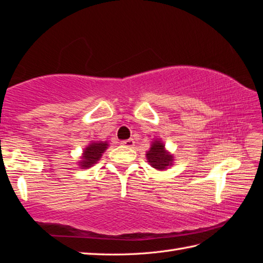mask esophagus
Listing matches in <instances>:
<instances>
[{"label": "esophagus", "mask_w": 263, "mask_h": 263, "mask_svg": "<svg viewBox=\"0 0 263 263\" xmlns=\"http://www.w3.org/2000/svg\"><path fill=\"white\" fill-rule=\"evenodd\" d=\"M121 144H123V146H125L127 148H132L133 146H135V141H133V139H127V140L122 141Z\"/></svg>", "instance_id": "1"}]
</instances>
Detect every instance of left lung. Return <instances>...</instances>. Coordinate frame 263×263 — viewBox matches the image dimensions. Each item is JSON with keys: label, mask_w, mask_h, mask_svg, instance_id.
Segmentation results:
<instances>
[{"label": "left lung", "mask_w": 263, "mask_h": 263, "mask_svg": "<svg viewBox=\"0 0 263 263\" xmlns=\"http://www.w3.org/2000/svg\"><path fill=\"white\" fill-rule=\"evenodd\" d=\"M146 157L148 163L158 171L167 170L173 165V160H174L173 155L167 152L165 149V144L158 139L153 141L152 147L146 154Z\"/></svg>", "instance_id": "8db88e82"}]
</instances>
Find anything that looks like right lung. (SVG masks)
Masks as SVG:
<instances>
[{"instance_id":"add662e5","label":"right lung","mask_w":263,"mask_h":263,"mask_svg":"<svg viewBox=\"0 0 263 263\" xmlns=\"http://www.w3.org/2000/svg\"><path fill=\"white\" fill-rule=\"evenodd\" d=\"M107 147V141H92L89 146H87L83 150L81 160L79 161L81 168H89V167L93 166V164H96Z\"/></svg>"}]
</instances>
